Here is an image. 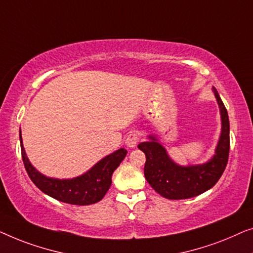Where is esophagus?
<instances>
[{"mask_svg": "<svg viewBox=\"0 0 253 253\" xmlns=\"http://www.w3.org/2000/svg\"><path fill=\"white\" fill-rule=\"evenodd\" d=\"M138 138L140 137H138V135L136 133H129L127 135L125 143L128 148H135L138 142Z\"/></svg>", "mask_w": 253, "mask_h": 253, "instance_id": "obj_1", "label": "esophagus"}]
</instances>
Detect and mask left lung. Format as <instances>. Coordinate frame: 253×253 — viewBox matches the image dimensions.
<instances>
[{
  "mask_svg": "<svg viewBox=\"0 0 253 253\" xmlns=\"http://www.w3.org/2000/svg\"><path fill=\"white\" fill-rule=\"evenodd\" d=\"M213 92L221 116V133L214 155L210 161L198 165H179L170 159L156 135H149V141L137 145L147 158L145 179L163 197L186 199L198 196L211 189L226 169L229 156V118L215 88H213Z\"/></svg>",
  "mask_w": 253,
  "mask_h": 253,
  "instance_id": "obj_1",
  "label": "left lung"
}]
</instances>
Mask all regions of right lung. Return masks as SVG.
I'll list each match as a JSON object with an SVG mask.
<instances>
[{
	"label": "right lung",
	"instance_id": "right-lung-1",
	"mask_svg": "<svg viewBox=\"0 0 253 253\" xmlns=\"http://www.w3.org/2000/svg\"><path fill=\"white\" fill-rule=\"evenodd\" d=\"M21 157L28 176L33 183L48 196L73 205H89L101 201L112 183V174L126 157L127 150L120 148L96 163L83 175L72 179H54L45 176L32 165L25 152L19 130Z\"/></svg>",
	"mask_w": 253,
	"mask_h": 253
}]
</instances>
